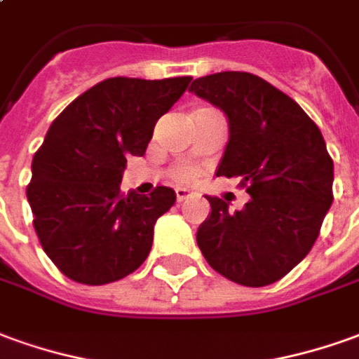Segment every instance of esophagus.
Wrapping results in <instances>:
<instances>
[{
	"label": "esophagus",
	"instance_id": "1",
	"mask_svg": "<svg viewBox=\"0 0 359 359\" xmlns=\"http://www.w3.org/2000/svg\"><path fill=\"white\" fill-rule=\"evenodd\" d=\"M190 198H194V192L188 190V188H177V200L179 202H187Z\"/></svg>",
	"mask_w": 359,
	"mask_h": 359
}]
</instances>
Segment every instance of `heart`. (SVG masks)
<instances>
[{"label": "heart", "mask_w": 359, "mask_h": 359, "mask_svg": "<svg viewBox=\"0 0 359 359\" xmlns=\"http://www.w3.org/2000/svg\"><path fill=\"white\" fill-rule=\"evenodd\" d=\"M172 177L179 180V182H188V180H192V177H194V171L187 169V167H179L177 171L172 172Z\"/></svg>", "instance_id": "heart-1"}]
</instances>
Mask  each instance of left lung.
<instances>
[{
    "instance_id": "left-lung-1",
    "label": "left lung",
    "mask_w": 359,
    "mask_h": 359,
    "mask_svg": "<svg viewBox=\"0 0 359 359\" xmlns=\"http://www.w3.org/2000/svg\"><path fill=\"white\" fill-rule=\"evenodd\" d=\"M190 93L227 118L217 177H241L250 200L229 210L217 196L198 227L208 264L235 284L262 287L297 266L332 204L334 165L317 124L258 75L222 72L194 79Z\"/></svg>"
}]
</instances>
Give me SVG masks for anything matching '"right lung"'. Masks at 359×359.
Returning <instances> with one entry per match:
<instances>
[{"label": "right lung", "mask_w": 359, "mask_h": 359, "mask_svg": "<svg viewBox=\"0 0 359 359\" xmlns=\"http://www.w3.org/2000/svg\"><path fill=\"white\" fill-rule=\"evenodd\" d=\"M192 77H110L69 102L32 157L27 198L34 231L62 274L79 284L122 280L144 264L155 222L175 204L169 187L120 192L130 155L142 157L157 120Z\"/></svg>", "instance_id": "obj_1"}]
</instances>
